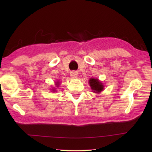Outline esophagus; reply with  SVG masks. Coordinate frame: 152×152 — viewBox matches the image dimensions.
I'll use <instances>...</instances> for the list:
<instances>
[{"label": "esophagus", "instance_id": "obj_1", "mask_svg": "<svg viewBox=\"0 0 152 152\" xmlns=\"http://www.w3.org/2000/svg\"><path fill=\"white\" fill-rule=\"evenodd\" d=\"M70 76L72 78H76L78 76V73L76 72H72L70 73Z\"/></svg>", "mask_w": 152, "mask_h": 152}]
</instances>
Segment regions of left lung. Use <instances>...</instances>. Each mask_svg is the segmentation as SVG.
Instances as JSON below:
<instances>
[{
	"label": "left lung",
	"mask_w": 152,
	"mask_h": 152,
	"mask_svg": "<svg viewBox=\"0 0 152 152\" xmlns=\"http://www.w3.org/2000/svg\"><path fill=\"white\" fill-rule=\"evenodd\" d=\"M89 83L92 92L95 93H99L104 90V85L98 79L91 78L89 80Z\"/></svg>",
	"instance_id": "1"
}]
</instances>
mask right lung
<instances>
[{
    "mask_svg": "<svg viewBox=\"0 0 152 152\" xmlns=\"http://www.w3.org/2000/svg\"><path fill=\"white\" fill-rule=\"evenodd\" d=\"M59 83H60V82H56V86H57V87H58V86H59ZM51 91H53V92H55V91H56V88H53L52 90H51Z\"/></svg>",
    "mask_w": 152,
    "mask_h": 152,
    "instance_id": "1",
    "label": "right lung"
}]
</instances>
